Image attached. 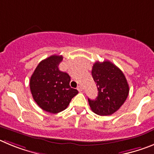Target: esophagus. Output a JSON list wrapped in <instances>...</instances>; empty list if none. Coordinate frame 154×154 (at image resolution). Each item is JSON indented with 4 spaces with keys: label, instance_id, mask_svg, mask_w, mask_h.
Masks as SVG:
<instances>
[{
    "label": "esophagus",
    "instance_id": "34e87169",
    "mask_svg": "<svg viewBox=\"0 0 154 154\" xmlns=\"http://www.w3.org/2000/svg\"><path fill=\"white\" fill-rule=\"evenodd\" d=\"M77 90H78V91H82L83 90H84V88H83V87L81 85H79L78 87H77Z\"/></svg>",
    "mask_w": 154,
    "mask_h": 154
}]
</instances>
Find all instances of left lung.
Masks as SVG:
<instances>
[{"instance_id":"obj_1","label":"left lung","mask_w":154,"mask_h":154,"mask_svg":"<svg viewBox=\"0 0 154 154\" xmlns=\"http://www.w3.org/2000/svg\"><path fill=\"white\" fill-rule=\"evenodd\" d=\"M92 76L97 84L98 96L88 102L93 112L108 116L118 110L129 94V85L124 73L109 60L97 61L92 68Z\"/></svg>"}]
</instances>
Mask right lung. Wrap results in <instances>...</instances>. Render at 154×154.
<instances>
[{"label": "right lung", "mask_w": 154, "mask_h": 154, "mask_svg": "<svg viewBox=\"0 0 154 154\" xmlns=\"http://www.w3.org/2000/svg\"><path fill=\"white\" fill-rule=\"evenodd\" d=\"M63 56L52 55L37 65L30 80V89L37 104L47 112L57 113L64 110L78 94L70 86V77L59 70Z\"/></svg>", "instance_id": "obj_1"}]
</instances>
